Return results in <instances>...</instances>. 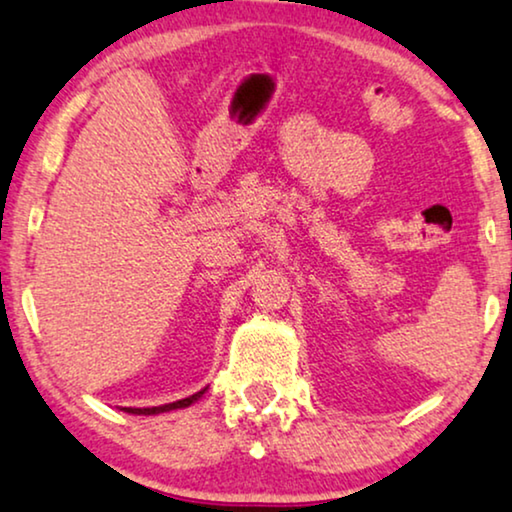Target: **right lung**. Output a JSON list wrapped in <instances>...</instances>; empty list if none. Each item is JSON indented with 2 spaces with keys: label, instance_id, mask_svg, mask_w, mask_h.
I'll return each mask as SVG.
<instances>
[{
  "label": "right lung",
  "instance_id": "add662e5",
  "mask_svg": "<svg viewBox=\"0 0 512 512\" xmlns=\"http://www.w3.org/2000/svg\"><path fill=\"white\" fill-rule=\"evenodd\" d=\"M207 390V388H204ZM204 390H199V393L185 397V400H178V402H169V404H162V407H143V409H136V407H124L126 414H143V416H150V414H162V411H171V409H181V407H190L192 402L199 400V397L204 395Z\"/></svg>",
  "mask_w": 512,
  "mask_h": 512
}]
</instances>
